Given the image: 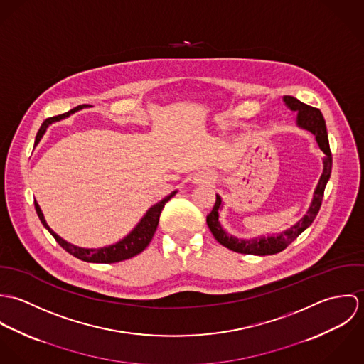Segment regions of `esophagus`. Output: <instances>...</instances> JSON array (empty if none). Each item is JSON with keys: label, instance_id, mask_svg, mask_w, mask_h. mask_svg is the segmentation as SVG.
I'll return each instance as SVG.
<instances>
[{"label": "esophagus", "instance_id": "1", "mask_svg": "<svg viewBox=\"0 0 364 364\" xmlns=\"http://www.w3.org/2000/svg\"><path fill=\"white\" fill-rule=\"evenodd\" d=\"M213 179H214L213 171L203 169V171H199V172L196 173V176L193 178V182H195V183H210Z\"/></svg>", "mask_w": 364, "mask_h": 364}]
</instances>
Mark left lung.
Wrapping results in <instances>:
<instances>
[{"label":"left lung","mask_w":364,"mask_h":364,"mask_svg":"<svg viewBox=\"0 0 364 364\" xmlns=\"http://www.w3.org/2000/svg\"><path fill=\"white\" fill-rule=\"evenodd\" d=\"M284 102L291 109L299 112V126L310 130L316 137V143L319 149L323 151V172L321 175V179L318 182V186L314 192V199H312L311 206L309 208L307 214L290 230L276 235V237H267V238H259V240H238L231 235H228L220 225L218 223V208L221 206V199L218 195H215V203L213 206V210L210 211L206 217L208 228L213 234V237L224 245L225 248L238 252V254H245V255H274L282 252L284 248H287L307 227L311 225L314 218L316 217L321 205H322V198H323V191L326 186V182L329 181L331 171H332V154L329 149V141H328V133H326V124L325 119L318 107H312L310 105L303 104L294 97L286 95Z\"/></svg>","instance_id":"obj_1"}]
</instances>
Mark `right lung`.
<instances>
[{"label":"right lung","mask_w":364,"mask_h":364,"mask_svg":"<svg viewBox=\"0 0 364 364\" xmlns=\"http://www.w3.org/2000/svg\"><path fill=\"white\" fill-rule=\"evenodd\" d=\"M82 106H87V105H82ZM82 106H77L63 114H58V116H53L46 119L38 134H36V140H35V144H38L42 139V136L45 134L48 126L53 123V122H57V120H61L67 116H70L71 113L77 112L78 109H81ZM176 192H172L169 196H166L165 199H162L159 203L154 205L153 208H150L147 211V214L141 218V221L137 224V227L126 237L123 238L122 241H119L117 244H113L110 247H105V248H98V250H85V248H78L75 245H71L68 244L67 241H64L63 238H60L57 234H54L50 227L46 224L45 221V217L42 214V210L39 208V205L35 202V208H36V213L42 221V224L48 228V231L52 234L54 237V240L58 242V245L65 250L70 255L78 258V259L84 260V262H92V263H114V262H122V260L130 259L136 255H139L140 252H143L149 244L151 242L153 237H154V232H156V227H158V221H159V214L162 211V208L165 206V203L175 196Z\"/></svg>","instance_id":"obj_1"}]
</instances>
